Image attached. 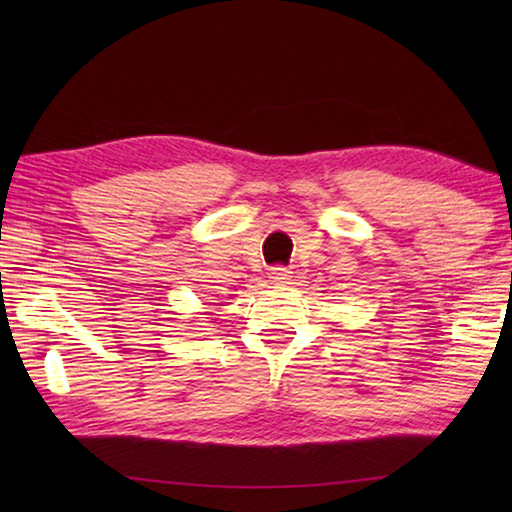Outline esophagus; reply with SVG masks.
<instances>
[{
	"label": "esophagus",
	"mask_w": 512,
	"mask_h": 512,
	"mask_svg": "<svg viewBox=\"0 0 512 512\" xmlns=\"http://www.w3.org/2000/svg\"><path fill=\"white\" fill-rule=\"evenodd\" d=\"M291 277H293L291 271H289V268H284V266H275L271 271V280L275 284H289Z\"/></svg>",
	"instance_id": "obj_1"
}]
</instances>
